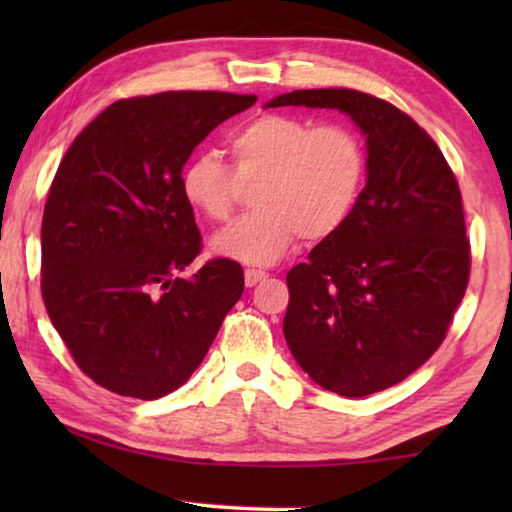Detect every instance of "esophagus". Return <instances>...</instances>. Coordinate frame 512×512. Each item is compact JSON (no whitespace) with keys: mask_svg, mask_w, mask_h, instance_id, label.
Wrapping results in <instances>:
<instances>
[{"mask_svg":"<svg viewBox=\"0 0 512 512\" xmlns=\"http://www.w3.org/2000/svg\"><path fill=\"white\" fill-rule=\"evenodd\" d=\"M265 277H268V275H265L263 270H244V284H247L249 289H251V286H256L258 282H263Z\"/></svg>","mask_w":512,"mask_h":512,"instance_id":"1","label":"esophagus"}]
</instances>
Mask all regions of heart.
I'll return each mask as SVG.
<instances>
[{"label":"heart","instance_id":"heart-1","mask_svg":"<svg viewBox=\"0 0 512 512\" xmlns=\"http://www.w3.org/2000/svg\"><path fill=\"white\" fill-rule=\"evenodd\" d=\"M235 170L214 151H200L181 170L179 186L195 212L228 219L242 181H256L254 205L212 237L216 256L242 265L277 263L291 244L326 240L352 219L368 181V149L349 125L291 114H263L230 135Z\"/></svg>","mask_w":512,"mask_h":512}]
</instances>
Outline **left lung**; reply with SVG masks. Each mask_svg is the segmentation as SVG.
<instances>
[{
  "instance_id": "left-lung-1",
  "label": "left lung",
  "mask_w": 512,
  "mask_h": 512,
  "mask_svg": "<svg viewBox=\"0 0 512 512\" xmlns=\"http://www.w3.org/2000/svg\"><path fill=\"white\" fill-rule=\"evenodd\" d=\"M268 107L338 109L368 149L352 219L286 275V345L333 394L394 387L431 359L466 293L471 251L457 179L436 142L380 97L293 90Z\"/></svg>"
}]
</instances>
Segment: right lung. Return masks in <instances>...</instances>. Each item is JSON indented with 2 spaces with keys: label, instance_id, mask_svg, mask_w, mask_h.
I'll return each instance as SVG.
<instances>
[{
  "label": "right lung",
  "instance_id": "add662e5",
  "mask_svg": "<svg viewBox=\"0 0 512 512\" xmlns=\"http://www.w3.org/2000/svg\"><path fill=\"white\" fill-rule=\"evenodd\" d=\"M256 95L179 90L118 100L55 172L41 221V296L76 366L118 396L156 401L205 359L244 291L242 265L200 254L179 177L195 146Z\"/></svg>",
  "mask_w": 512,
  "mask_h": 512
}]
</instances>
